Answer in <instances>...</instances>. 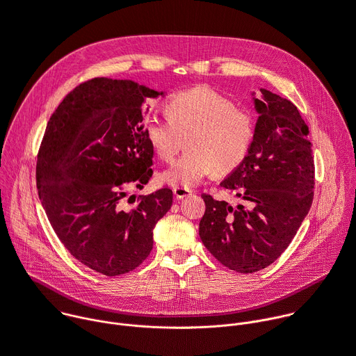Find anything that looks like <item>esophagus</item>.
<instances>
[{
  "label": "esophagus",
  "instance_id": "esophagus-1",
  "mask_svg": "<svg viewBox=\"0 0 356 356\" xmlns=\"http://www.w3.org/2000/svg\"><path fill=\"white\" fill-rule=\"evenodd\" d=\"M172 192H174V196H175L177 199H184V197L192 195V191H191V189L182 188V186H175V188L172 189Z\"/></svg>",
  "mask_w": 356,
  "mask_h": 356
}]
</instances>
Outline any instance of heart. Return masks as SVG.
Listing matches in <instances>:
<instances>
[{
  "instance_id": "b5f03b06",
  "label": "heart",
  "mask_w": 356,
  "mask_h": 356,
  "mask_svg": "<svg viewBox=\"0 0 356 356\" xmlns=\"http://www.w3.org/2000/svg\"><path fill=\"white\" fill-rule=\"evenodd\" d=\"M168 120L152 118L146 124V138L164 163H172L186 145V153L161 181L191 188L210 172L228 174L248 156L254 121L249 111L207 86L174 95L167 106Z\"/></svg>"
}]
</instances>
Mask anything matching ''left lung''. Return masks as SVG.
Here are the masks:
<instances>
[{
	"label": "left lung",
	"mask_w": 356,
	"mask_h": 356,
	"mask_svg": "<svg viewBox=\"0 0 356 356\" xmlns=\"http://www.w3.org/2000/svg\"><path fill=\"white\" fill-rule=\"evenodd\" d=\"M253 95L259 114L245 160L220 184L246 202L235 209L203 193L199 235L225 267L254 273L288 248L313 200L314 164L309 128L286 99L260 89Z\"/></svg>",
	"instance_id": "left-lung-1"
}]
</instances>
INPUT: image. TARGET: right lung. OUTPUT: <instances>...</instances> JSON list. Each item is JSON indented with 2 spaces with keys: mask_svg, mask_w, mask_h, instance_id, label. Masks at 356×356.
I'll list each match as a JSON object with an SVG mask.
<instances>
[{
  "mask_svg": "<svg viewBox=\"0 0 356 356\" xmlns=\"http://www.w3.org/2000/svg\"><path fill=\"white\" fill-rule=\"evenodd\" d=\"M159 96L129 79L88 81L54 111L38 154L39 197L53 229L75 259L108 277L150 254L153 228L172 204L168 188L132 209L122 203L153 175L142 106Z\"/></svg>",
  "mask_w": 356,
  "mask_h": 356,
  "instance_id": "obj_1",
  "label": "right lung"
}]
</instances>
